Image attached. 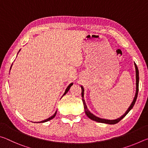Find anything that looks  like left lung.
Instances as JSON below:
<instances>
[{
	"label": "left lung",
	"instance_id": "obj_1",
	"mask_svg": "<svg viewBox=\"0 0 148 148\" xmlns=\"http://www.w3.org/2000/svg\"><path fill=\"white\" fill-rule=\"evenodd\" d=\"M134 66H135V70H136V92H135V95L133 99V101H132V103L130 105V106L129 107V108L127 110V111L125 112V114L119 117V118L116 119H102L101 118V117H99L96 116H95L94 114H92L91 112L89 111L87 108V106L86 103V101L84 100V87L81 86V88H82V101H83V104H84V110H85V113H86V116L89 117V119H91L93 121H95L99 123H106V124H110V125H114L118 123L119 121H121V120L123 118V117L126 116V115L129 113L132 108H133L134 105L136 102L137 97H138V85H139V72H138V67L136 66V63L134 62Z\"/></svg>",
	"mask_w": 148,
	"mask_h": 148
}]
</instances>
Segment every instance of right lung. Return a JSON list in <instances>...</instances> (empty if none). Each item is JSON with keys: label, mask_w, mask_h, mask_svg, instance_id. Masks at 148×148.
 <instances>
[{"label": "right lung", "mask_w": 148, "mask_h": 148, "mask_svg": "<svg viewBox=\"0 0 148 148\" xmlns=\"http://www.w3.org/2000/svg\"><path fill=\"white\" fill-rule=\"evenodd\" d=\"M20 50L21 49H19V51H18V53L20 51ZM18 53H17V54H18ZM12 64H13V63H12ZM12 66H11V67H10V70H11V69H12ZM72 85H73V83H71V84H70L69 85V86L66 87V90H65V91H64V94L62 95V97L64 96V95H66V93H67V92H68L69 91V89H70V88H71V87L72 86ZM56 114H57V110H56V112H55L54 113V114L53 115V116H51V117H48V118L47 119H44V120H43V121H39V122H37V123H44V122H47V121H49V120H51V119H52L53 118V117L56 116ZM34 123H36V122H34Z\"/></svg>", "instance_id": "1"}]
</instances>
